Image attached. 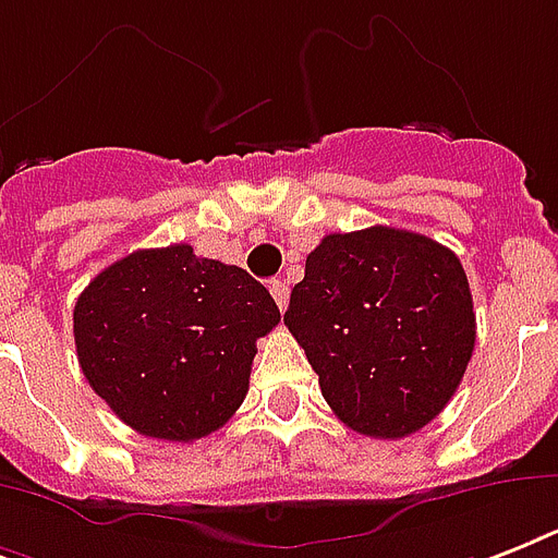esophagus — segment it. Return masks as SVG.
<instances>
[{
	"instance_id": "34e87169",
	"label": "esophagus",
	"mask_w": 558,
	"mask_h": 558,
	"mask_svg": "<svg viewBox=\"0 0 558 558\" xmlns=\"http://www.w3.org/2000/svg\"><path fill=\"white\" fill-rule=\"evenodd\" d=\"M271 298H275V304H278V310L283 313L289 306V287L283 283V280H271Z\"/></svg>"
}]
</instances>
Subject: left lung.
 I'll list each match as a JSON object with an SVG mask.
<instances>
[{
    "mask_svg": "<svg viewBox=\"0 0 558 558\" xmlns=\"http://www.w3.org/2000/svg\"><path fill=\"white\" fill-rule=\"evenodd\" d=\"M283 324L318 373L327 405L376 440L432 423L475 350L472 292L458 254L388 226L324 236L306 257Z\"/></svg>",
    "mask_w": 558,
    "mask_h": 558,
    "instance_id": "left-lung-1",
    "label": "left lung"
}]
</instances>
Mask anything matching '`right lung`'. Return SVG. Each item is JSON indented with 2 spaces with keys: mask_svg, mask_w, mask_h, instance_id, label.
Masks as SVG:
<instances>
[{
  "mask_svg": "<svg viewBox=\"0 0 558 558\" xmlns=\"http://www.w3.org/2000/svg\"><path fill=\"white\" fill-rule=\"evenodd\" d=\"M280 322L269 289L187 243L138 248L74 304L83 376L144 437L193 442L248 393L257 339Z\"/></svg>",
  "mask_w": 558,
  "mask_h": 558,
  "instance_id": "add662e5",
  "label": "right lung"
}]
</instances>
